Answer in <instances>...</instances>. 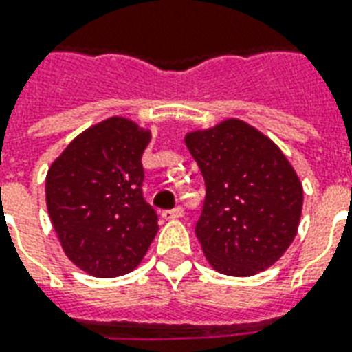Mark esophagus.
<instances>
[{
	"label": "esophagus",
	"mask_w": 352,
	"mask_h": 352,
	"mask_svg": "<svg viewBox=\"0 0 352 352\" xmlns=\"http://www.w3.org/2000/svg\"><path fill=\"white\" fill-rule=\"evenodd\" d=\"M184 210L183 207H175V209L171 210H164L162 218L164 220H177V218H183Z\"/></svg>",
	"instance_id": "34e87169"
}]
</instances>
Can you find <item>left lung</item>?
Masks as SVG:
<instances>
[{
	"instance_id": "1",
	"label": "left lung",
	"mask_w": 352,
	"mask_h": 352,
	"mask_svg": "<svg viewBox=\"0 0 352 352\" xmlns=\"http://www.w3.org/2000/svg\"><path fill=\"white\" fill-rule=\"evenodd\" d=\"M207 196L196 235L210 267L254 276L291 246L302 214L300 179L280 147L241 119L184 136Z\"/></svg>"
}]
</instances>
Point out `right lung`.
<instances>
[{
  "mask_svg": "<svg viewBox=\"0 0 352 352\" xmlns=\"http://www.w3.org/2000/svg\"><path fill=\"white\" fill-rule=\"evenodd\" d=\"M151 130L110 117L83 130L52 162L46 207L65 256L95 278L129 274L158 231L143 199V151Z\"/></svg>",
  "mask_w": 352,
  "mask_h": 352,
  "instance_id": "right-lung-1",
  "label": "right lung"
}]
</instances>
